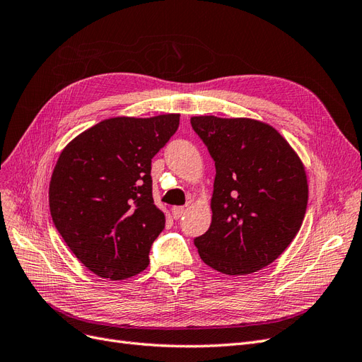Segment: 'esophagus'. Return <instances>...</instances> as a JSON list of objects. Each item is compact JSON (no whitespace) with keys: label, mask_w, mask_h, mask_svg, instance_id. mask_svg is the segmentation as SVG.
Masks as SVG:
<instances>
[{"label":"esophagus","mask_w":362,"mask_h":362,"mask_svg":"<svg viewBox=\"0 0 362 362\" xmlns=\"http://www.w3.org/2000/svg\"><path fill=\"white\" fill-rule=\"evenodd\" d=\"M172 216H173V218H180L182 214H184V211H185V208L184 206H172Z\"/></svg>","instance_id":"obj_1"}]
</instances>
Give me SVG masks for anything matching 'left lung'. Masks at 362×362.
<instances>
[{"label":"left lung","instance_id":"left-lung-1","mask_svg":"<svg viewBox=\"0 0 362 362\" xmlns=\"http://www.w3.org/2000/svg\"><path fill=\"white\" fill-rule=\"evenodd\" d=\"M216 166L211 225L194 238L206 266L249 275L275 261L302 226L308 204L303 163L269 124L193 116Z\"/></svg>","mask_w":362,"mask_h":362}]
</instances>
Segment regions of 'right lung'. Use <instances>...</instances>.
<instances>
[{
    "instance_id": "add662e5",
    "label": "right lung",
    "mask_w": 362,
    "mask_h": 362,
    "mask_svg": "<svg viewBox=\"0 0 362 362\" xmlns=\"http://www.w3.org/2000/svg\"><path fill=\"white\" fill-rule=\"evenodd\" d=\"M180 115L110 117L62 151L49 182V211L64 242L101 278L127 279L149 264L166 218L152 199L151 160Z\"/></svg>"
}]
</instances>
